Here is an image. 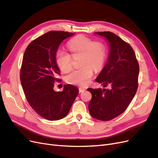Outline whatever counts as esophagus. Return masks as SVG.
<instances>
[{
    "instance_id": "1",
    "label": "esophagus",
    "mask_w": 158,
    "mask_h": 158,
    "mask_svg": "<svg viewBox=\"0 0 158 158\" xmlns=\"http://www.w3.org/2000/svg\"><path fill=\"white\" fill-rule=\"evenodd\" d=\"M84 91H85V89H83V88H79V93H82V92H83Z\"/></svg>"
}]
</instances>
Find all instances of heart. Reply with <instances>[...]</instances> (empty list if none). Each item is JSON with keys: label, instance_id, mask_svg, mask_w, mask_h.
I'll return each instance as SVG.
<instances>
[{"label": "heart", "instance_id": "1", "mask_svg": "<svg viewBox=\"0 0 158 158\" xmlns=\"http://www.w3.org/2000/svg\"><path fill=\"white\" fill-rule=\"evenodd\" d=\"M68 48L71 55H81V65L83 67L71 71L66 77V81L72 85L85 87L90 83L95 70L101 69L106 58V47L100 42H94L92 39L79 35L70 40ZM55 61L59 69L63 73L69 71L72 68V58L69 53L63 49L56 52Z\"/></svg>", "mask_w": 158, "mask_h": 158}]
</instances>
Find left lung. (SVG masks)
<instances>
[{"mask_svg":"<svg viewBox=\"0 0 158 158\" xmlns=\"http://www.w3.org/2000/svg\"><path fill=\"white\" fill-rule=\"evenodd\" d=\"M110 44L107 62L95 81L104 87L92 89L89 103L90 115L97 119L110 121L119 116L129 106L138 87L139 63L130 44L111 32H97Z\"/></svg>","mask_w":158,"mask_h":158,"instance_id":"1","label":"left lung"}]
</instances>
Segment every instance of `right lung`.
<instances>
[{"label":"right lung","mask_w":158,"mask_h":158,"mask_svg":"<svg viewBox=\"0 0 158 158\" xmlns=\"http://www.w3.org/2000/svg\"><path fill=\"white\" fill-rule=\"evenodd\" d=\"M74 34L52 31L33 40L24 53L20 79L28 103L42 118L56 121L64 118L79 94L77 87L64 85L62 91L53 89L59 81L56 52L64 39Z\"/></svg>","instance_id":"right-lung-1"}]
</instances>
